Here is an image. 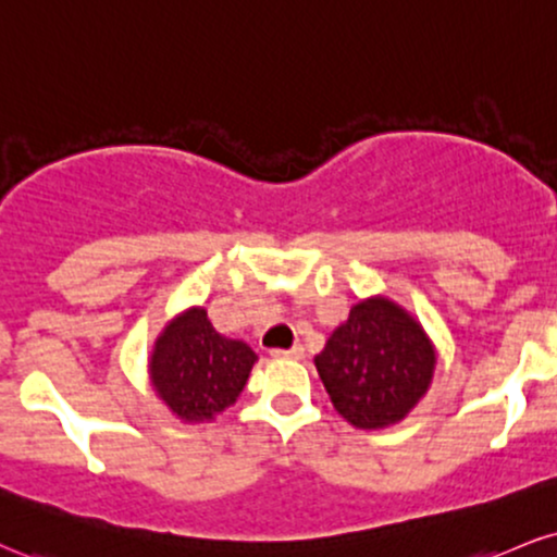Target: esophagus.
Returning a JSON list of instances; mask_svg holds the SVG:
<instances>
[{
  "label": "esophagus",
  "mask_w": 557,
  "mask_h": 557,
  "mask_svg": "<svg viewBox=\"0 0 557 557\" xmlns=\"http://www.w3.org/2000/svg\"><path fill=\"white\" fill-rule=\"evenodd\" d=\"M270 355H272V358H277V360H300V358H304V347L293 345L290 350H272Z\"/></svg>",
  "instance_id": "obj_1"
}]
</instances>
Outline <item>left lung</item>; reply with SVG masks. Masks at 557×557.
<instances>
[{"mask_svg":"<svg viewBox=\"0 0 557 557\" xmlns=\"http://www.w3.org/2000/svg\"><path fill=\"white\" fill-rule=\"evenodd\" d=\"M313 363L347 423L386 428L428 392L435 352L410 313L386 298H371L352 306Z\"/></svg>","mask_w":557,"mask_h":557,"instance_id":"obj_1","label":"left lung"}]
</instances>
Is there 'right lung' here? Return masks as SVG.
Here are the masks:
<instances>
[{"label":"right lung","instance_id":"right-lung-1","mask_svg":"<svg viewBox=\"0 0 557 557\" xmlns=\"http://www.w3.org/2000/svg\"><path fill=\"white\" fill-rule=\"evenodd\" d=\"M257 352L212 330L205 308L171 321L150 360L152 386L181 420H210L238 399Z\"/></svg>","mask_w":557,"mask_h":557}]
</instances>
